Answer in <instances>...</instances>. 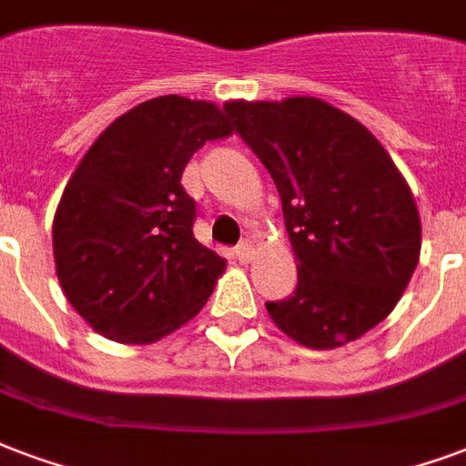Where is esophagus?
I'll list each match as a JSON object with an SVG mask.
<instances>
[{
    "label": "esophagus",
    "mask_w": 466,
    "mask_h": 466,
    "mask_svg": "<svg viewBox=\"0 0 466 466\" xmlns=\"http://www.w3.org/2000/svg\"><path fill=\"white\" fill-rule=\"evenodd\" d=\"M253 255H255V246L250 243V240H243V243H238V248H236L238 260L250 262V260H253Z\"/></svg>",
    "instance_id": "34e87169"
}]
</instances>
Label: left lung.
<instances>
[{"instance_id":"1","label":"left lung","mask_w":466,"mask_h":466,"mask_svg":"<svg viewBox=\"0 0 466 466\" xmlns=\"http://www.w3.org/2000/svg\"><path fill=\"white\" fill-rule=\"evenodd\" d=\"M238 135L270 171L297 260V287L265 302L309 349L356 341L393 312L420 260V213L379 139L319 97L228 100Z\"/></svg>"}]
</instances>
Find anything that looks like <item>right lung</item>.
Masks as SVG:
<instances>
[{"label": "right lung", "mask_w": 466, "mask_h": 466, "mask_svg": "<svg viewBox=\"0 0 466 466\" xmlns=\"http://www.w3.org/2000/svg\"><path fill=\"white\" fill-rule=\"evenodd\" d=\"M233 135L208 100L162 96L107 125L54 216L63 295L100 337L154 344L208 302L226 270L194 238L181 174L196 149Z\"/></svg>", "instance_id": "obj_1"}]
</instances>
